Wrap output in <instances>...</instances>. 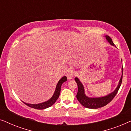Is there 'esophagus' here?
<instances>
[{
  "instance_id": "esophagus-1",
  "label": "esophagus",
  "mask_w": 131,
  "mask_h": 131,
  "mask_svg": "<svg viewBox=\"0 0 131 131\" xmlns=\"http://www.w3.org/2000/svg\"><path fill=\"white\" fill-rule=\"evenodd\" d=\"M74 76V71L72 69H69L67 72V78L68 79H71Z\"/></svg>"
}]
</instances>
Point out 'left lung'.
<instances>
[{"instance_id":"1","label":"left lung","mask_w":131,"mask_h":131,"mask_svg":"<svg viewBox=\"0 0 131 131\" xmlns=\"http://www.w3.org/2000/svg\"><path fill=\"white\" fill-rule=\"evenodd\" d=\"M107 40L110 43V45L114 46V44L113 42L112 39H111L110 37L108 36H105ZM123 67L122 68V74L121 78L119 80V83L118 84L117 88L114 90L113 92L111 93V94L107 95L106 96H103V97H98V98H90L87 96L85 95V89H84V86L82 85L81 82L80 81L79 79L78 78H75L74 80L76 82L77 84H78V94L76 95L77 99L79 103L81 104L84 106L86 108H92V109H96L100 108V107H104L105 105L110 103L112 100L113 99L119 91V89L121 87V85L122 84V75H123Z\"/></svg>"}]
</instances>
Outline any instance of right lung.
Returning a JSON list of instances; mask_svg holds the SVG:
<instances>
[{"mask_svg":"<svg viewBox=\"0 0 131 131\" xmlns=\"http://www.w3.org/2000/svg\"><path fill=\"white\" fill-rule=\"evenodd\" d=\"M67 79L66 76H64L61 79L59 80L58 83H57L56 88H55V91L54 94H53V96L50 98L49 100L46 101L45 102H43V103L37 104H28L26 103H24L25 104L27 105V106L31 107V108L38 109V110H43V109L48 108V107H51L52 105L53 104H54L56 101L58 99L59 96H60V91H61V86L62 84L67 81Z\"/></svg>","mask_w":131,"mask_h":131,"instance_id":"add662e5","label":"right lung"}]
</instances>
